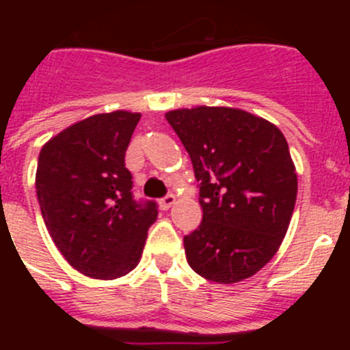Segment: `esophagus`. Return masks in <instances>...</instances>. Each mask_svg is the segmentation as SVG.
<instances>
[{
	"label": "esophagus",
	"instance_id": "esophagus-1",
	"mask_svg": "<svg viewBox=\"0 0 350 350\" xmlns=\"http://www.w3.org/2000/svg\"><path fill=\"white\" fill-rule=\"evenodd\" d=\"M159 205H161V208H163V210L172 208V206L175 205V196H173V194H168V196H165L163 200H161Z\"/></svg>",
	"mask_w": 350,
	"mask_h": 350
}]
</instances>
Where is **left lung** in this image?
<instances>
[{
	"label": "left lung",
	"mask_w": 350,
	"mask_h": 350,
	"mask_svg": "<svg viewBox=\"0 0 350 350\" xmlns=\"http://www.w3.org/2000/svg\"><path fill=\"white\" fill-rule=\"evenodd\" d=\"M165 117L200 182L203 221L184 237L189 267L217 284L249 279L279 250L295 210L298 177L286 137L240 108H177Z\"/></svg>",
	"instance_id": "1"
}]
</instances>
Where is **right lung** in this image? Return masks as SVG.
I'll list each match as a JSON object with an SVG mask.
<instances>
[{
  "label": "right lung",
  "mask_w": 350,
  "mask_h": 350,
  "mask_svg": "<svg viewBox=\"0 0 350 350\" xmlns=\"http://www.w3.org/2000/svg\"><path fill=\"white\" fill-rule=\"evenodd\" d=\"M142 113H96L43 145L36 196L49 233L71 267L92 279L112 280L137 268L154 202L133 200L126 148Z\"/></svg>",
  "instance_id": "right-lung-1"
}]
</instances>
